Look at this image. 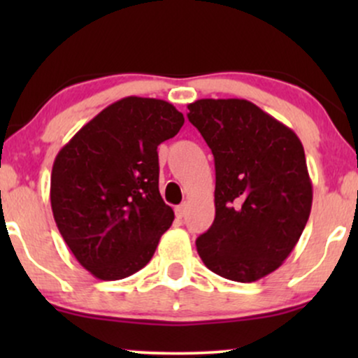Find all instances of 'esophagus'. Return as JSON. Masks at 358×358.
<instances>
[{
    "label": "esophagus",
    "mask_w": 358,
    "mask_h": 358,
    "mask_svg": "<svg viewBox=\"0 0 358 358\" xmlns=\"http://www.w3.org/2000/svg\"><path fill=\"white\" fill-rule=\"evenodd\" d=\"M175 213H176V217H178V219H183L185 217V213H187V205H178V207L175 208Z\"/></svg>",
    "instance_id": "34e87169"
}]
</instances>
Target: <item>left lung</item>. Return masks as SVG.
I'll return each instance as SVG.
<instances>
[{
  "mask_svg": "<svg viewBox=\"0 0 358 358\" xmlns=\"http://www.w3.org/2000/svg\"><path fill=\"white\" fill-rule=\"evenodd\" d=\"M188 121L215 159V219L196 239L212 273L252 282L276 271L298 244L313 187L293 129L245 99H200Z\"/></svg>",
  "mask_w": 358,
  "mask_h": 358,
  "instance_id": "1",
  "label": "left lung"
}]
</instances>
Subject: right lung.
Returning a JSON list of instances; mask_svg holds the SVG:
<instances>
[{"label":"right lung","instance_id":"obj_1","mask_svg":"<svg viewBox=\"0 0 358 358\" xmlns=\"http://www.w3.org/2000/svg\"><path fill=\"white\" fill-rule=\"evenodd\" d=\"M185 117L170 102L124 97L90 119L57 155L53 219L80 266L116 281L153 257L175 213L159 195L158 146Z\"/></svg>","mask_w":358,"mask_h":358}]
</instances>
